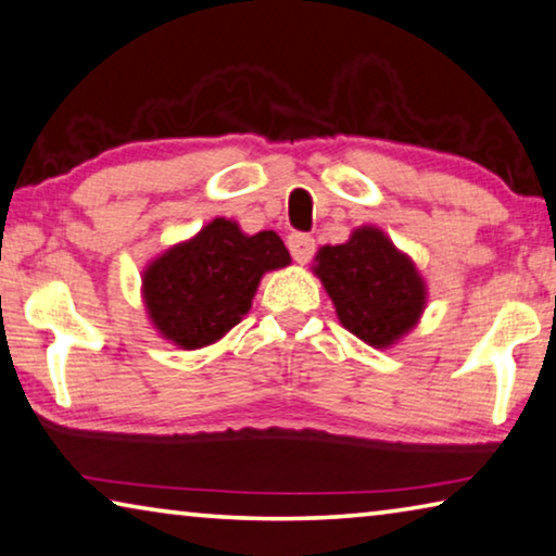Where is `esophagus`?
<instances>
[{
	"label": "esophagus",
	"mask_w": 556,
	"mask_h": 556,
	"mask_svg": "<svg viewBox=\"0 0 556 556\" xmlns=\"http://www.w3.org/2000/svg\"><path fill=\"white\" fill-rule=\"evenodd\" d=\"M287 247H289V252H292L294 262L306 264V262L312 260V254L316 250V242H314L312 235L292 232V235H289V240H287Z\"/></svg>",
	"instance_id": "34e87169"
}]
</instances>
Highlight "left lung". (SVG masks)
<instances>
[{"label":"left lung","instance_id":"1","mask_svg":"<svg viewBox=\"0 0 556 556\" xmlns=\"http://www.w3.org/2000/svg\"><path fill=\"white\" fill-rule=\"evenodd\" d=\"M314 271L339 321L376 349L413 329L426 304V285L413 262L376 227H361L346 244L321 247Z\"/></svg>","mask_w":556,"mask_h":556}]
</instances>
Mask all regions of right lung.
Returning <instances> with one entry per match:
<instances>
[{
    "instance_id": "right-lung-1",
    "label": "right lung",
    "mask_w": 556,
    "mask_h": 556,
    "mask_svg": "<svg viewBox=\"0 0 556 556\" xmlns=\"http://www.w3.org/2000/svg\"><path fill=\"white\" fill-rule=\"evenodd\" d=\"M287 264L289 252L275 232L247 237L230 219L217 217L146 269L148 316L167 341L202 349L250 312L264 271Z\"/></svg>"
}]
</instances>
